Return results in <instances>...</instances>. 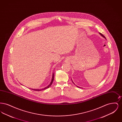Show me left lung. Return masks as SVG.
I'll use <instances>...</instances> for the list:
<instances>
[{"mask_svg": "<svg viewBox=\"0 0 122 122\" xmlns=\"http://www.w3.org/2000/svg\"><path fill=\"white\" fill-rule=\"evenodd\" d=\"M99 34H100V35H101V36H103V37H104V38H105V39H106V37H105L104 36H103V35H102V33H99ZM72 82H73V81H72ZM73 83H74V82H73ZM77 86V87H79V86Z\"/></svg>", "mask_w": 122, "mask_h": 122, "instance_id": "obj_1", "label": "left lung"}]
</instances>
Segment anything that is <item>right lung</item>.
I'll return each instance as SVG.
<instances>
[{
  "label": "right lung",
  "mask_w": 122,
  "mask_h": 122,
  "mask_svg": "<svg viewBox=\"0 0 122 122\" xmlns=\"http://www.w3.org/2000/svg\"><path fill=\"white\" fill-rule=\"evenodd\" d=\"M54 73H53L52 74V81H51V82H50V84H49L47 86L45 87V88H43V89H31V90H34V91H42V90H45V89H46L48 88L49 87L51 86V85H52V82H53V80H54Z\"/></svg>",
  "instance_id": "add662e5"
}]
</instances>
